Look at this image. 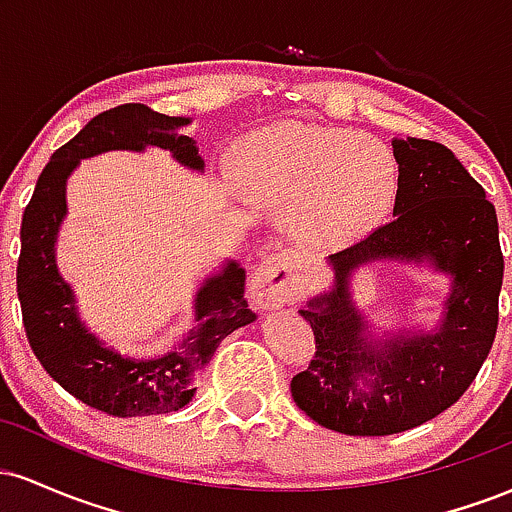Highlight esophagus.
I'll list each match as a JSON object with an SVG mask.
<instances>
[{
    "label": "esophagus",
    "mask_w": 512,
    "mask_h": 512,
    "mask_svg": "<svg viewBox=\"0 0 512 512\" xmlns=\"http://www.w3.org/2000/svg\"><path fill=\"white\" fill-rule=\"evenodd\" d=\"M301 289L296 257H291L289 252H274L252 274V291L264 305L293 303L301 296Z\"/></svg>",
    "instance_id": "obj_1"
}]
</instances>
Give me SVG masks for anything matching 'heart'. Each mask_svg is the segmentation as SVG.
<instances>
[{"label": "heart", "instance_id": "heart-1", "mask_svg": "<svg viewBox=\"0 0 512 512\" xmlns=\"http://www.w3.org/2000/svg\"><path fill=\"white\" fill-rule=\"evenodd\" d=\"M238 175L310 245L361 236L383 219L397 192V166L385 146L349 129H262L240 144Z\"/></svg>", "mask_w": 512, "mask_h": 512}]
</instances>
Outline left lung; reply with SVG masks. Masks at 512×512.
I'll return each instance as SVG.
<instances>
[{
    "mask_svg": "<svg viewBox=\"0 0 512 512\" xmlns=\"http://www.w3.org/2000/svg\"><path fill=\"white\" fill-rule=\"evenodd\" d=\"M392 146L399 163L395 216L330 255L337 289L301 310L313 327L315 356L293 375V402L346 436H392L452 407L477 378L498 327L503 252L484 187L448 146L428 139ZM380 256H431L453 274L449 317L436 335L383 347L362 339L345 279L358 263ZM361 377L368 391L357 385Z\"/></svg>",
    "mask_w": 512,
    "mask_h": 512,
    "instance_id": "left-lung-1",
    "label": "left lung"
}]
</instances>
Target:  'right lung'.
<instances>
[{
	"mask_svg": "<svg viewBox=\"0 0 512 512\" xmlns=\"http://www.w3.org/2000/svg\"><path fill=\"white\" fill-rule=\"evenodd\" d=\"M187 117H168L142 103H125L93 117L79 134L52 154L21 221L16 267L23 327L35 358L69 395L120 419L178 411L195 397L197 380L216 346L255 320L245 303V272L236 262L197 293V322L173 351L154 361H129L103 349L81 327L72 291L55 267V238L64 216V185L79 158L110 149L161 146L185 166L202 170L192 137L180 132Z\"/></svg>",
	"mask_w": 512,
	"mask_h": 512,
	"instance_id": "right-lung-1",
	"label": "right lung"
}]
</instances>
